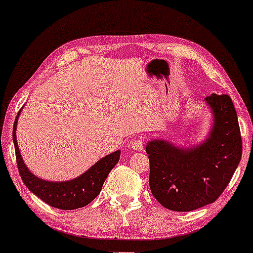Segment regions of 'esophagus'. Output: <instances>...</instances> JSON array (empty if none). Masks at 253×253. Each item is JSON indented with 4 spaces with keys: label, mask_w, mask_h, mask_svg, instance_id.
<instances>
[{
    "label": "esophagus",
    "mask_w": 253,
    "mask_h": 253,
    "mask_svg": "<svg viewBox=\"0 0 253 253\" xmlns=\"http://www.w3.org/2000/svg\"><path fill=\"white\" fill-rule=\"evenodd\" d=\"M130 147H132V149L134 151H143L144 150L143 139H140V138L133 139L132 143H130Z\"/></svg>",
    "instance_id": "1"
}]
</instances>
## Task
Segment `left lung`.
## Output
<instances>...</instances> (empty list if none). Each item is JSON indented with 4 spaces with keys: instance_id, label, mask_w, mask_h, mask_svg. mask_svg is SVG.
I'll return each mask as SVG.
<instances>
[{
    "instance_id": "8db88e82",
    "label": "left lung",
    "mask_w": 253,
    "mask_h": 253,
    "mask_svg": "<svg viewBox=\"0 0 253 253\" xmlns=\"http://www.w3.org/2000/svg\"><path fill=\"white\" fill-rule=\"evenodd\" d=\"M206 102L213 125L203 143L185 149L153 139L146 145L151 193L170 211H189L213 203L242 158V135L231 97L211 94Z\"/></svg>"
}]
</instances>
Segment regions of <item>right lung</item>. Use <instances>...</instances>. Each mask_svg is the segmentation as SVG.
Wrapping results in <instances>:
<instances>
[{"label": "right lung", "mask_w": 253, "mask_h": 253, "mask_svg": "<svg viewBox=\"0 0 253 253\" xmlns=\"http://www.w3.org/2000/svg\"><path fill=\"white\" fill-rule=\"evenodd\" d=\"M21 110L22 108L17 113L14 123L13 140L15 146L17 169L26 187L43 202L58 210L71 211L89 205L100 194L107 176L120 159V150L101 158L89 170L70 181H45L28 170L17 146L16 126Z\"/></svg>", "instance_id": "1"}]
</instances>
